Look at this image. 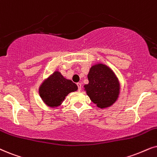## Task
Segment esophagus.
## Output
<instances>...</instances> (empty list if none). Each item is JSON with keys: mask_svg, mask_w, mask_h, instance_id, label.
I'll return each instance as SVG.
<instances>
[{"mask_svg": "<svg viewBox=\"0 0 157 157\" xmlns=\"http://www.w3.org/2000/svg\"><path fill=\"white\" fill-rule=\"evenodd\" d=\"M77 87H78V90L80 91L81 88H82V85H81V83H77Z\"/></svg>", "mask_w": 157, "mask_h": 157, "instance_id": "34e87169", "label": "esophagus"}]
</instances>
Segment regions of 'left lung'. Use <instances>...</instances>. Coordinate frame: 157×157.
Returning a JSON list of instances; mask_svg holds the SVG:
<instances>
[{"label": "left lung", "mask_w": 157, "mask_h": 157, "mask_svg": "<svg viewBox=\"0 0 157 157\" xmlns=\"http://www.w3.org/2000/svg\"><path fill=\"white\" fill-rule=\"evenodd\" d=\"M88 79L89 82L83 86L84 90L98 108H108L118 100L120 83L109 67L100 62L92 65Z\"/></svg>", "instance_id": "8db88e82"}]
</instances>
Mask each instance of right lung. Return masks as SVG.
<instances>
[{"instance_id": "1", "label": "right lung", "mask_w": 157, "mask_h": 157, "mask_svg": "<svg viewBox=\"0 0 157 157\" xmlns=\"http://www.w3.org/2000/svg\"><path fill=\"white\" fill-rule=\"evenodd\" d=\"M77 85L66 79L59 70H56L45 78L38 88L39 95L43 103L51 108L62 104L69 93L77 90Z\"/></svg>"}]
</instances>
